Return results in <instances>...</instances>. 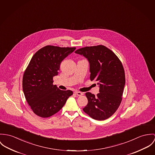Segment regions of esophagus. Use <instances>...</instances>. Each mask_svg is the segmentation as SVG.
Here are the masks:
<instances>
[{"label":"esophagus","mask_w":155,"mask_h":155,"mask_svg":"<svg viewBox=\"0 0 155 155\" xmlns=\"http://www.w3.org/2000/svg\"><path fill=\"white\" fill-rule=\"evenodd\" d=\"M74 93H75V94H77V96H81V95H83V93L80 92V91H75V92H74Z\"/></svg>","instance_id":"esophagus-1"}]
</instances>
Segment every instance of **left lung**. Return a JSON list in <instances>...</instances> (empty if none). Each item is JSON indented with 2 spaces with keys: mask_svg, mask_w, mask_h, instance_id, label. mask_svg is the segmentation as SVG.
Wrapping results in <instances>:
<instances>
[{
  "mask_svg": "<svg viewBox=\"0 0 155 155\" xmlns=\"http://www.w3.org/2000/svg\"><path fill=\"white\" fill-rule=\"evenodd\" d=\"M75 53L87 58L90 65V78L97 81L99 87L97 96L86 93L88 103L83 109L84 112L96 120L109 118L120 105L125 83L120 60L103 45L83 48Z\"/></svg>",
  "mask_w": 155,
  "mask_h": 155,
  "instance_id": "left-lung-1",
  "label": "left lung"
}]
</instances>
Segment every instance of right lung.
<instances>
[{"instance_id":"obj_1","label":"right lung","mask_w":155,"mask_h":155,"mask_svg":"<svg viewBox=\"0 0 155 155\" xmlns=\"http://www.w3.org/2000/svg\"><path fill=\"white\" fill-rule=\"evenodd\" d=\"M75 48L46 46L32 57L22 79V89L27 103L37 115L48 118L60 110L73 92L53 85L61 62Z\"/></svg>"}]
</instances>
